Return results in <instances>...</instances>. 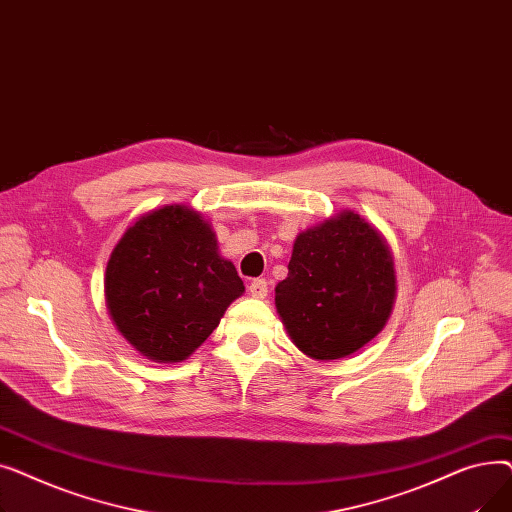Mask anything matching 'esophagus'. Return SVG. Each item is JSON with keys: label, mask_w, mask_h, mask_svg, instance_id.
Instances as JSON below:
<instances>
[{"label": "esophagus", "mask_w": 512, "mask_h": 512, "mask_svg": "<svg viewBox=\"0 0 512 512\" xmlns=\"http://www.w3.org/2000/svg\"><path fill=\"white\" fill-rule=\"evenodd\" d=\"M249 294L255 299H265L267 297V280L263 278H257L249 284Z\"/></svg>", "instance_id": "1"}]
</instances>
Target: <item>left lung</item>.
Returning <instances> with one entry per match:
<instances>
[{
	"instance_id": "left-lung-1",
	"label": "left lung",
	"mask_w": 512,
	"mask_h": 512,
	"mask_svg": "<svg viewBox=\"0 0 512 512\" xmlns=\"http://www.w3.org/2000/svg\"><path fill=\"white\" fill-rule=\"evenodd\" d=\"M394 263L384 236L359 213L342 211L299 234L276 307L301 351L342 359L378 336L394 303Z\"/></svg>"
}]
</instances>
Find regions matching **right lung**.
<instances>
[{"label": "right lung", "instance_id": "right-lung-1", "mask_svg": "<svg viewBox=\"0 0 512 512\" xmlns=\"http://www.w3.org/2000/svg\"><path fill=\"white\" fill-rule=\"evenodd\" d=\"M245 292L201 215L182 205L130 226L105 272V299L122 336L157 363H178L218 328Z\"/></svg>", "mask_w": 512, "mask_h": 512}]
</instances>
